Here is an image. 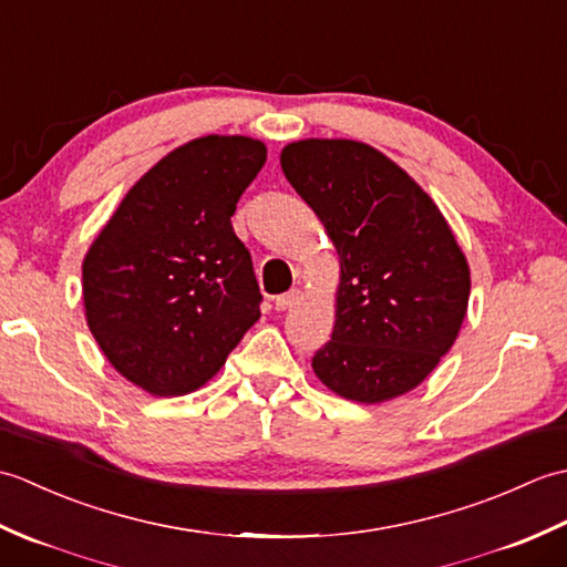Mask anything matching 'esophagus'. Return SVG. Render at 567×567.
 <instances>
[{
    "label": "esophagus",
    "mask_w": 567,
    "mask_h": 567,
    "mask_svg": "<svg viewBox=\"0 0 567 567\" xmlns=\"http://www.w3.org/2000/svg\"><path fill=\"white\" fill-rule=\"evenodd\" d=\"M299 299H302V292H299V290H290L287 295H280V297L275 299V309H277V311L292 309V307L299 305Z\"/></svg>",
    "instance_id": "esophagus-1"
}]
</instances>
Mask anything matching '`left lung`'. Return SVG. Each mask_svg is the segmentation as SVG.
I'll return each instance as SVG.
<instances>
[{
    "mask_svg": "<svg viewBox=\"0 0 567 567\" xmlns=\"http://www.w3.org/2000/svg\"><path fill=\"white\" fill-rule=\"evenodd\" d=\"M339 252L331 341L311 358L331 392L382 404L412 392L451 351L470 299V265L414 177L368 143L305 138L280 153Z\"/></svg>",
    "mask_w": 567,
    "mask_h": 567,
    "instance_id": "left-lung-1",
    "label": "left lung"
}]
</instances>
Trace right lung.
Returning <instances> with one entry per match:
<instances>
[{
  "label": "right lung",
  "mask_w": 567,
  "mask_h": 567,
  "mask_svg": "<svg viewBox=\"0 0 567 567\" xmlns=\"http://www.w3.org/2000/svg\"><path fill=\"white\" fill-rule=\"evenodd\" d=\"M265 158L250 136L187 141L141 175L84 252V319L112 368L143 392L204 388L260 319L231 216Z\"/></svg>",
  "instance_id": "1"
}]
</instances>
